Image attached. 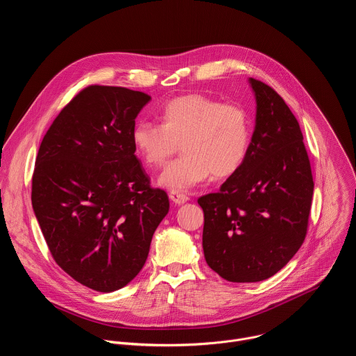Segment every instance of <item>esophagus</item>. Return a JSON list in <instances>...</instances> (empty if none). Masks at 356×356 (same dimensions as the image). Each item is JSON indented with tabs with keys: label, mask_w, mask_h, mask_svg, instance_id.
Wrapping results in <instances>:
<instances>
[{
	"label": "esophagus",
	"mask_w": 356,
	"mask_h": 356,
	"mask_svg": "<svg viewBox=\"0 0 356 356\" xmlns=\"http://www.w3.org/2000/svg\"><path fill=\"white\" fill-rule=\"evenodd\" d=\"M170 200L175 202V204H184L186 201H188V195H186L184 193H180V191H170L169 194Z\"/></svg>",
	"instance_id": "34e87169"
}]
</instances>
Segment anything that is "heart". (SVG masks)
<instances>
[{
    "label": "heart",
    "mask_w": 356,
    "mask_h": 356,
    "mask_svg": "<svg viewBox=\"0 0 356 356\" xmlns=\"http://www.w3.org/2000/svg\"><path fill=\"white\" fill-rule=\"evenodd\" d=\"M161 124L138 122L131 132L136 158L150 169L163 166L181 143L184 155L159 176V186L187 191L211 175L225 179L245 163L250 147V120L238 104L187 94L159 111Z\"/></svg>",
    "instance_id": "1"
}]
</instances>
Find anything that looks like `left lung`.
I'll use <instances>...</instances> for the list:
<instances>
[{"mask_svg":"<svg viewBox=\"0 0 356 356\" xmlns=\"http://www.w3.org/2000/svg\"><path fill=\"white\" fill-rule=\"evenodd\" d=\"M249 84L257 120L248 158L218 193L198 198L206 262L234 283L269 279L296 255L314 190L296 117L272 87L252 77Z\"/></svg>","mask_w":356,"mask_h":356,"instance_id":"8db88e82","label":"left lung"}]
</instances>
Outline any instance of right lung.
<instances>
[{
    "label": "right lung",
    "mask_w": 356,
    "mask_h": 356,
    "mask_svg": "<svg viewBox=\"0 0 356 356\" xmlns=\"http://www.w3.org/2000/svg\"><path fill=\"white\" fill-rule=\"evenodd\" d=\"M150 95L88 86L60 111L40 143L32 207L56 264L103 293L143 268L169 197L152 188L131 132Z\"/></svg>",
    "instance_id": "1"
}]
</instances>
